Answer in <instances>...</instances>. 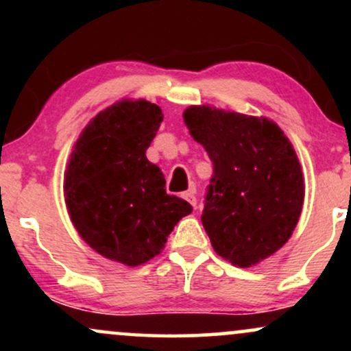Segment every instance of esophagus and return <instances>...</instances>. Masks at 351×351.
Masks as SVG:
<instances>
[{"label":"esophagus","instance_id":"34e87169","mask_svg":"<svg viewBox=\"0 0 351 351\" xmlns=\"http://www.w3.org/2000/svg\"><path fill=\"white\" fill-rule=\"evenodd\" d=\"M181 198L186 199L193 208H196V196H195V193H193V191H184L183 195H181Z\"/></svg>","mask_w":351,"mask_h":351}]
</instances>
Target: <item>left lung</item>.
<instances>
[{"mask_svg": "<svg viewBox=\"0 0 351 351\" xmlns=\"http://www.w3.org/2000/svg\"><path fill=\"white\" fill-rule=\"evenodd\" d=\"M183 119L213 162L201 215L213 249L236 267H252L287 243L300 217L305 186L295 150L265 117L191 106Z\"/></svg>", "mask_w": 351, "mask_h": 351, "instance_id": "left-lung-1", "label": "left lung"}]
</instances>
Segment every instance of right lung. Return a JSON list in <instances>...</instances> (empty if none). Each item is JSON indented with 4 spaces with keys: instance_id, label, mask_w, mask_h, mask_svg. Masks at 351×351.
Here are the masks:
<instances>
[{
    "instance_id": "add662e5",
    "label": "right lung",
    "mask_w": 351,
    "mask_h": 351,
    "mask_svg": "<svg viewBox=\"0 0 351 351\" xmlns=\"http://www.w3.org/2000/svg\"><path fill=\"white\" fill-rule=\"evenodd\" d=\"M163 122L147 100H120L82 130L64 176L71 221L86 243L107 259L130 265L158 256L188 201L168 195L165 176L147 160Z\"/></svg>"
}]
</instances>
